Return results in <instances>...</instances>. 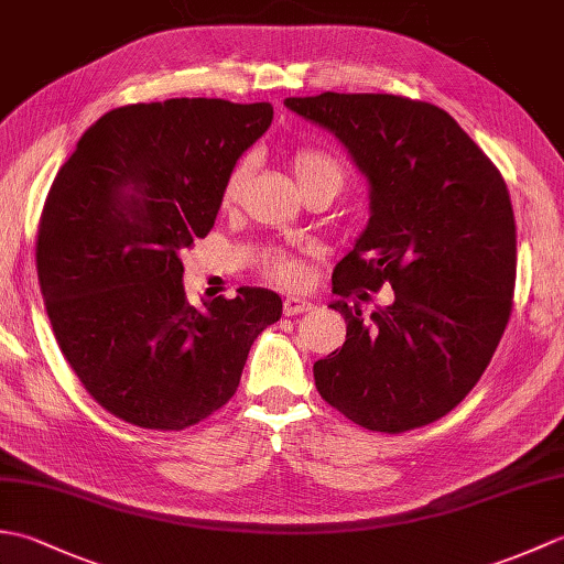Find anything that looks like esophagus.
<instances>
[{
    "label": "esophagus",
    "mask_w": 564,
    "mask_h": 564,
    "mask_svg": "<svg viewBox=\"0 0 564 564\" xmlns=\"http://www.w3.org/2000/svg\"><path fill=\"white\" fill-rule=\"evenodd\" d=\"M310 310H313V303L303 301V297L291 295V297H285V301H283V315H285V317L303 315V313H310Z\"/></svg>",
    "instance_id": "34e87169"
}]
</instances>
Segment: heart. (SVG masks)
I'll return each instance as SVG.
<instances>
[{
    "instance_id": "heart-1",
    "label": "heart",
    "mask_w": 564,
    "mask_h": 564,
    "mask_svg": "<svg viewBox=\"0 0 564 564\" xmlns=\"http://www.w3.org/2000/svg\"><path fill=\"white\" fill-rule=\"evenodd\" d=\"M291 166H293V174L303 191L315 186V184H329L337 188V194H339V188L344 184V170H341V164L332 158V154L322 152V150H313V148H301L293 152ZM247 176H249L247 160L235 164L230 174L225 176L223 188H220V203L225 208L235 206L239 194H242ZM305 269H307L305 257L297 254V251H291V249H271L269 254H263V259H261V273L267 275L269 281L279 283V285H297L305 279Z\"/></svg>"
}]
</instances>
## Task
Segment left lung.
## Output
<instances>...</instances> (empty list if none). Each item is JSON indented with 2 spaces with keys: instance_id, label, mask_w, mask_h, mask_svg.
<instances>
[{
  "instance_id": "8db88e82",
  "label": "left lung",
  "mask_w": 564,
  "mask_h": 564,
  "mask_svg": "<svg viewBox=\"0 0 564 564\" xmlns=\"http://www.w3.org/2000/svg\"><path fill=\"white\" fill-rule=\"evenodd\" d=\"M285 106L332 130L370 184V220L332 273L346 341L315 364L317 392L370 431L436 422L480 380L511 315L517 223L505 178L434 104L325 91ZM386 282L393 305L364 323L350 297Z\"/></svg>"
}]
</instances>
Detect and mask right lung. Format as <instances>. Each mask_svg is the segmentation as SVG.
I'll return each instance as SVG.
<instances>
[{"label":"right lung","instance_id":"right-lung-1","mask_svg":"<svg viewBox=\"0 0 564 564\" xmlns=\"http://www.w3.org/2000/svg\"><path fill=\"white\" fill-rule=\"evenodd\" d=\"M273 106L130 104L101 116L47 191L35 267L59 351L106 412L182 431L232 398L281 297L237 289L188 305L182 251L220 210V188L267 133Z\"/></svg>","mask_w":564,"mask_h":564}]
</instances>
